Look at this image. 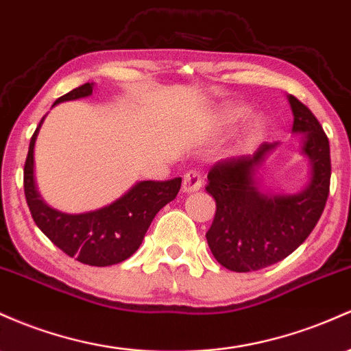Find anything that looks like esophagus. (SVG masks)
<instances>
[{
  "label": "esophagus",
  "mask_w": 351,
  "mask_h": 351,
  "mask_svg": "<svg viewBox=\"0 0 351 351\" xmlns=\"http://www.w3.org/2000/svg\"><path fill=\"white\" fill-rule=\"evenodd\" d=\"M202 186H203V180L198 171H190L184 175L183 186H182L184 193H195V191H198Z\"/></svg>",
  "instance_id": "1"
}]
</instances>
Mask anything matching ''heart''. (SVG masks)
Listing matches in <instances>:
<instances>
[{"instance_id": "heart-1", "label": "heart", "mask_w": 351, "mask_h": 351, "mask_svg": "<svg viewBox=\"0 0 351 351\" xmlns=\"http://www.w3.org/2000/svg\"><path fill=\"white\" fill-rule=\"evenodd\" d=\"M246 113H248V106L243 103H225L217 111V119H215L217 128L219 132H228L234 123L246 116ZM267 119L261 114H250L241 121V125L233 134L232 143H230V155L243 156L255 152L267 136Z\"/></svg>"}]
</instances>
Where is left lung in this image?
Wrapping results in <instances>:
<instances>
[{
    "mask_svg": "<svg viewBox=\"0 0 351 351\" xmlns=\"http://www.w3.org/2000/svg\"><path fill=\"white\" fill-rule=\"evenodd\" d=\"M293 128L302 136V153L310 173L296 193L261 190V169L278 148L263 143L253 156L219 161L208 173L206 191L217 202V213L206 240L221 267L246 273L267 268L295 252L325 208L330 190V143L322 125L302 101L288 95Z\"/></svg>",
    "mask_w": 351,
    "mask_h": 351,
    "instance_id": "left-lung-1",
    "label": "left lung"
}]
</instances>
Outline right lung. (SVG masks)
<instances>
[{
  "label": "right lung",
  "instance_id": "add662e5",
  "mask_svg": "<svg viewBox=\"0 0 351 351\" xmlns=\"http://www.w3.org/2000/svg\"><path fill=\"white\" fill-rule=\"evenodd\" d=\"M95 83H84L55 101L88 98ZM45 118L29 141L25 163V196L38 228L68 256L91 267L121 263L140 248L158 211L176 198L182 178L168 182H138L110 205L86 213H63L41 198L34 182V143Z\"/></svg>",
  "mask_w": 351,
  "mask_h": 351
}]
</instances>
